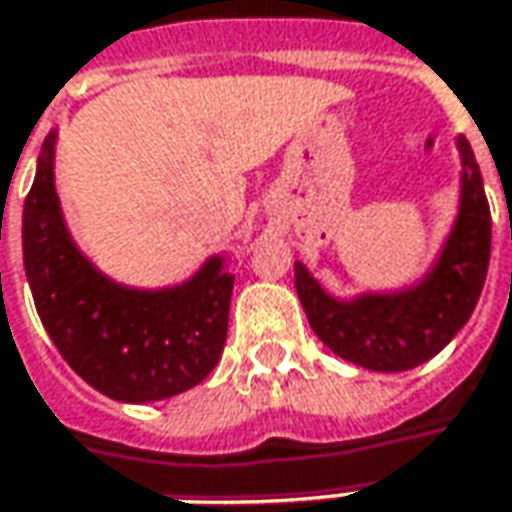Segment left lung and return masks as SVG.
Listing matches in <instances>:
<instances>
[{"label":"left lung","instance_id":"1","mask_svg":"<svg viewBox=\"0 0 512 512\" xmlns=\"http://www.w3.org/2000/svg\"><path fill=\"white\" fill-rule=\"evenodd\" d=\"M462 160L459 208L434 264L403 290L335 298L296 262V293L312 332L338 358L372 372H406L451 344L482 296L490 262V208L471 143Z\"/></svg>","mask_w":512,"mask_h":512}]
</instances>
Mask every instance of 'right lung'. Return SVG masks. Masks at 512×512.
<instances>
[{"label":"right lung","instance_id":"1","mask_svg":"<svg viewBox=\"0 0 512 512\" xmlns=\"http://www.w3.org/2000/svg\"><path fill=\"white\" fill-rule=\"evenodd\" d=\"M56 140L41 143L24 200V276L61 358L120 403H154L211 375L228 338L233 273L216 253L185 279L140 290L109 279L75 245L56 191Z\"/></svg>","mask_w":512,"mask_h":512}]
</instances>
